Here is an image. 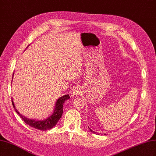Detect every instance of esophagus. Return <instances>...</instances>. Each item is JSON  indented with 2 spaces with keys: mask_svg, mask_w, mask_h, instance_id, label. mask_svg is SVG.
I'll return each mask as SVG.
<instances>
[{
  "mask_svg": "<svg viewBox=\"0 0 156 156\" xmlns=\"http://www.w3.org/2000/svg\"><path fill=\"white\" fill-rule=\"evenodd\" d=\"M81 94V89H80L79 88H77L73 92V98H77V97H78V96H79V95L80 94Z\"/></svg>",
  "mask_w": 156,
  "mask_h": 156,
  "instance_id": "esophagus-1",
  "label": "esophagus"
}]
</instances>
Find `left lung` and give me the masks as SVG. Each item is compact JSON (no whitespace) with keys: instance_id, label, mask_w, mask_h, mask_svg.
Wrapping results in <instances>:
<instances>
[{"instance_id":"8db88e82","label":"left lung","mask_w":156,"mask_h":156,"mask_svg":"<svg viewBox=\"0 0 156 156\" xmlns=\"http://www.w3.org/2000/svg\"><path fill=\"white\" fill-rule=\"evenodd\" d=\"M89 129H90V128H89ZM90 131H91V132H92L93 133H96V134H98V133H96V132H94V131H92L91 129H90ZM98 135H99V134H98ZM104 135H106V134H104Z\"/></svg>"}]
</instances>
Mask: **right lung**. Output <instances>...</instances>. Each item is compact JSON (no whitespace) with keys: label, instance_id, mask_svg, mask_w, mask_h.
<instances>
[{"label":"right lung","instance_id":"right-lung-1","mask_svg":"<svg viewBox=\"0 0 156 156\" xmlns=\"http://www.w3.org/2000/svg\"><path fill=\"white\" fill-rule=\"evenodd\" d=\"M69 98L70 97L69 96L68 94L59 98L56 102L55 110L53 112V114H52L49 117H48V119L44 120H36L27 119V118L23 116L21 113L19 112L16 109L12 98V102L13 108H15L16 112L27 124L37 129L41 130V131H46V130L52 129L56 124H57L58 121L60 120L61 116L62 115L64 103L66 101L68 100Z\"/></svg>","mask_w":156,"mask_h":156}]
</instances>
